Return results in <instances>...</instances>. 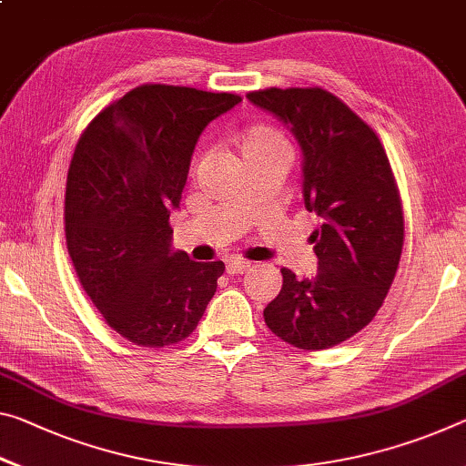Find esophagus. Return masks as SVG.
<instances>
[{
    "mask_svg": "<svg viewBox=\"0 0 466 466\" xmlns=\"http://www.w3.org/2000/svg\"><path fill=\"white\" fill-rule=\"evenodd\" d=\"M250 263L248 261H240V259H230L226 263V271L230 273V276H238V273H245L248 271Z\"/></svg>",
    "mask_w": 466,
    "mask_h": 466,
    "instance_id": "1",
    "label": "esophagus"
}]
</instances>
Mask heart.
I'll return each instance as SVG.
<instances>
[{"label":"heart","instance_id":"1","mask_svg":"<svg viewBox=\"0 0 466 466\" xmlns=\"http://www.w3.org/2000/svg\"><path fill=\"white\" fill-rule=\"evenodd\" d=\"M238 147L245 164H250V161L265 157V155L271 153L290 155V143H288V138L278 128L263 127V124H257V127H250L242 132Z\"/></svg>","mask_w":466,"mask_h":466}]
</instances>
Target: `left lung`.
Returning <instances> with one entry per match:
<instances>
[{"mask_svg":"<svg viewBox=\"0 0 466 466\" xmlns=\"http://www.w3.org/2000/svg\"><path fill=\"white\" fill-rule=\"evenodd\" d=\"M247 97L294 132L305 207L321 221L311 234L317 276L299 279L284 268L265 323L300 350L331 349L371 323L394 282L404 211L392 166L378 132L326 88L269 86Z\"/></svg>","mask_w":466,"mask_h":466,"instance_id":"1","label":"left lung"}]
</instances>
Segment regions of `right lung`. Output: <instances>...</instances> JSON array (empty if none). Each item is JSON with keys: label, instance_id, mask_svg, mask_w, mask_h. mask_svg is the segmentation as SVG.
<instances>
[{"label": "right lung", "instance_id": "add662e5", "mask_svg": "<svg viewBox=\"0 0 466 466\" xmlns=\"http://www.w3.org/2000/svg\"><path fill=\"white\" fill-rule=\"evenodd\" d=\"M240 95L140 85L88 122L66 180V245L86 297L116 334L164 349L193 334L226 265L172 253L190 155Z\"/></svg>", "mask_w": 466, "mask_h": 466}]
</instances>
